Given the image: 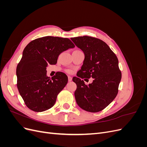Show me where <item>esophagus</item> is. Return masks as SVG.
<instances>
[{
    "instance_id": "obj_1",
    "label": "esophagus",
    "mask_w": 147,
    "mask_h": 147,
    "mask_svg": "<svg viewBox=\"0 0 147 147\" xmlns=\"http://www.w3.org/2000/svg\"><path fill=\"white\" fill-rule=\"evenodd\" d=\"M68 80H69V82L72 81V77H70V76H69L68 77Z\"/></svg>"
}]
</instances>
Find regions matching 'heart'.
<instances>
[{"mask_svg": "<svg viewBox=\"0 0 147 147\" xmlns=\"http://www.w3.org/2000/svg\"><path fill=\"white\" fill-rule=\"evenodd\" d=\"M67 72H70V71H69V70H67Z\"/></svg>", "mask_w": 147, "mask_h": 147, "instance_id": "heart-1", "label": "heart"}]
</instances>
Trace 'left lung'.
<instances>
[{
    "instance_id": "1",
    "label": "left lung",
    "mask_w": 147,
    "mask_h": 147,
    "mask_svg": "<svg viewBox=\"0 0 147 147\" xmlns=\"http://www.w3.org/2000/svg\"><path fill=\"white\" fill-rule=\"evenodd\" d=\"M84 53L81 69L73 81L77 84L75 97L80 107L89 112H98L106 108L118 92L121 72L118 59L107 44L90 36L71 38ZM92 78L93 82L84 83L82 79Z\"/></svg>"
}]
</instances>
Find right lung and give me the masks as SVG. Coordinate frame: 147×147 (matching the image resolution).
<instances>
[{
  "label": "right lung",
  "mask_w": 147,
  "mask_h": 147,
  "mask_svg": "<svg viewBox=\"0 0 147 147\" xmlns=\"http://www.w3.org/2000/svg\"><path fill=\"white\" fill-rule=\"evenodd\" d=\"M74 44L67 38L46 36L31 41L24 49L17 65V88L26 105L34 112L51 109L68 82L66 74L47 75L48 64H56L59 55Z\"/></svg>",
  "instance_id": "add662e5"
}]
</instances>
